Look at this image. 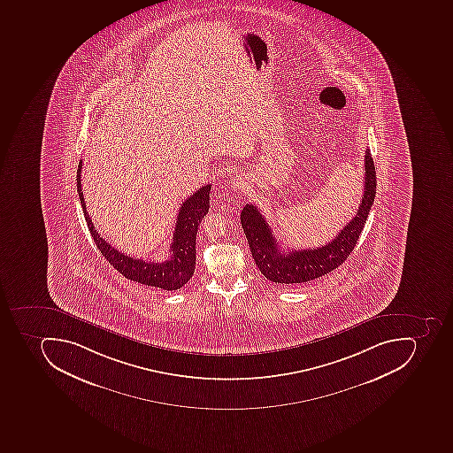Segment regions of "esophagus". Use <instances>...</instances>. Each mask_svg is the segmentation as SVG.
<instances>
[{
    "label": "esophagus",
    "instance_id": "obj_1",
    "mask_svg": "<svg viewBox=\"0 0 453 453\" xmlns=\"http://www.w3.org/2000/svg\"><path fill=\"white\" fill-rule=\"evenodd\" d=\"M233 189L239 190V192H246L249 189V180L247 176L239 175L235 176L234 180H232Z\"/></svg>",
    "mask_w": 453,
    "mask_h": 453
}]
</instances>
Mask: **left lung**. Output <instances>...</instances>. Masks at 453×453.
I'll list each match as a JSON object with an SVG mask.
<instances>
[{
	"mask_svg": "<svg viewBox=\"0 0 453 453\" xmlns=\"http://www.w3.org/2000/svg\"><path fill=\"white\" fill-rule=\"evenodd\" d=\"M365 193L357 214L342 228L332 242L318 249L292 250L285 253L263 214L254 204H246L242 211V230L257 267L264 277L278 285H295L316 280L336 270L350 256L362 234L372 209L377 188L374 162L370 150L365 155Z\"/></svg>",
	"mask_w": 453,
	"mask_h": 453,
	"instance_id": "1",
	"label": "left lung"
}]
</instances>
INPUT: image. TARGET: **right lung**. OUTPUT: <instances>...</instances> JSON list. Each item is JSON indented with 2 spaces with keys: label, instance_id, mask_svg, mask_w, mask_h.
Returning <instances> with one entry per match:
<instances>
[{
  "label": "right lung",
  "instance_id": "1",
  "mask_svg": "<svg viewBox=\"0 0 453 453\" xmlns=\"http://www.w3.org/2000/svg\"><path fill=\"white\" fill-rule=\"evenodd\" d=\"M81 161L78 166V193L81 199L86 223L90 230L96 246L100 250L105 260L111 264L127 280H135L138 284L161 288L164 291L180 289L192 278L196 265V234L200 223L209 211L211 185H204L183 202L180 214L176 219L173 244L169 249V258L162 263L134 258L110 246L100 237L90 216L86 211L85 197L81 190Z\"/></svg>",
  "mask_w": 453,
  "mask_h": 453
}]
</instances>
